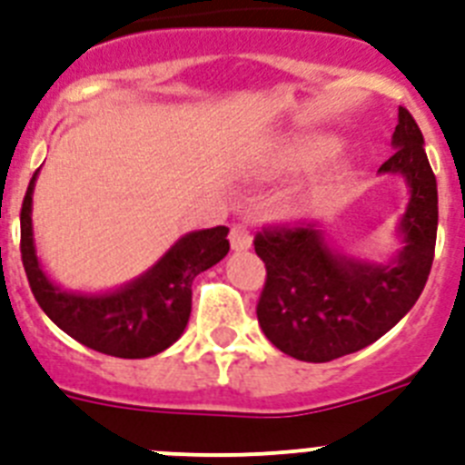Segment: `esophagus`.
Listing matches in <instances>:
<instances>
[{
	"instance_id": "esophagus-1",
	"label": "esophagus",
	"mask_w": 465,
	"mask_h": 465,
	"mask_svg": "<svg viewBox=\"0 0 465 465\" xmlns=\"http://www.w3.org/2000/svg\"><path fill=\"white\" fill-rule=\"evenodd\" d=\"M230 246H232V252H246L252 246V230L244 223L232 225L230 228Z\"/></svg>"
}]
</instances>
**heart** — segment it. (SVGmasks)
Masks as SVG:
<instances>
[{"label": "heart", "mask_w": 465, "mask_h": 465, "mask_svg": "<svg viewBox=\"0 0 465 465\" xmlns=\"http://www.w3.org/2000/svg\"><path fill=\"white\" fill-rule=\"evenodd\" d=\"M332 146H335V139H331V137L295 139V142L286 143L283 149L277 151V155L270 160L268 167H265V172H270V174L295 172V170H300V167H305V165H310V163H314V160L323 158V155H326ZM340 172H342V165H340V163L335 167H331V170H328L326 174H323L322 179L314 183V188H312V197L326 195V193L335 186V182H338Z\"/></svg>", "instance_id": "heart-1"}]
</instances>
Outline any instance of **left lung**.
<instances>
[{"label":"left lung","instance_id":"1","mask_svg":"<svg viewBox=\"0 0 465 465\" xmlns=\"http://www.w3.org/2000/svg\"><path fill=\"white\" fill-rule=\"evenodd\" d=\"M391 146L380 174L402 176L410 197L396 228L401 246L389 261L340 252L316 223L265 230L253 240L268 268L258 323L283 354L307 363L354 354L391 331L424 291L438 232V183L421 130L402 106Z\"/></svg>","mask_w":465,"mask_h":465}]
</instances>
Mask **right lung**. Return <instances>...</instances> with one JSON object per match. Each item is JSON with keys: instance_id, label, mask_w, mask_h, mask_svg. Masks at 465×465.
Wrapping results in <instances>:
<instances>
[{"instance_id": "1", "label": "right lung", "mask_w": 465, "mask_h": 465, "mask_svg": "<svg viewBox=\"0 0 465 465\" xmlns=\"http://www.w3.org/2000/svg\"><path fill=\"white\" fill-rule=\"evenodd\" d=\"M32 176L20 209V253L27 282L46 316L69 338L118 359H149L182 338L188 326L193 279L230 252L228 228L195 230L174 242L146 272L118 289L88 293L53 282L36 256L32 228Z\"/></svg>"}]
</instances>
